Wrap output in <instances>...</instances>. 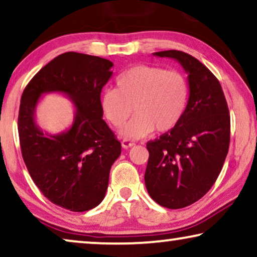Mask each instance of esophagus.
<instances>
[{
    "mask_svg": "<svg viewBox=\"0 0 257 257\" xmlns=\"http://www.w3.org/2000/svg\"><path fill=\"white\" fill-rule=\"evenodd\" d=\"M122 148L127 149V148H130L133 147V145H135V142L132 141V140H128V139H124L123 141H122Z\"/></svg>",
    "mask_w": 257,
    "mask_h": 257,
    "instance_id": "34e87169",
    "label": "esophagus"
}]
</instances>
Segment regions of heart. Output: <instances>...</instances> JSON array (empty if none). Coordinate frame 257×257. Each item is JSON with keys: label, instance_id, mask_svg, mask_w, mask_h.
Listing matches in <instances>:
<instances>
[{"label": "heart", "instance_id": "b5f03b06", "mask_svg": "<svg viewBox=\"0 0 257 257\" xmlns=\"http://www.w3.org/2000/svg\"><path fill=\"white\" fill-rule=\"evenodd\" d=\"M116 89H106L100 104L114 127H121L133 110L136 114L121 130L128 139H141L153 129L165 134L181 122L188 108L190 86L180 71L140 64L116 77Z\"/></svg>", "mask_w": 257, "mask_h": 257}]
</instances>
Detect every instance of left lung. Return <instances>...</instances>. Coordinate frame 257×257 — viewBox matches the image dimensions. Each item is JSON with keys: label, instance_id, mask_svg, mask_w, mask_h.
I'll return each mask as SVG.
<instances>
[{"label": "left lung", "instance_id": "obj_1", "mask_svg": "<svg viewBox=\"0 0 257 257\" xmlns=\"http://www.w3.org/2000/svg\"><path fill=\"white\" fill-rule=\"evenodd\" d=\"M155 55L181 63L189 74L190 98L177 127L147 143L145 186L159 205L181 209L202 198L216 182L228 152L231 117L219 80L204 64L174 49Z\"/></svg>", "mask_w": 257, "mask_h": 257}]
</instances>
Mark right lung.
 <instances>
[{
	"mask_svg": "<svg viewBox=\"0 0 257 257\" xmlns=\"http://www.w3.org/2000/svg\"><path fill=\"white\" fill-rule=\"evenodd\" d=\"M110 61L63 53L41 68L23 91L18 114L22 156L31 178L46 198L74 212L100 204L121 143L102 120L101 90L113 72ZM46 91H62L76 106L73 127L45 136L34 122V108Z\"/></svg>",
	"mask_w": 257,
	"mask_h": 257,
	"instance_id": "right-lung-1",
	"label": "right lung"
}]
</instances>
